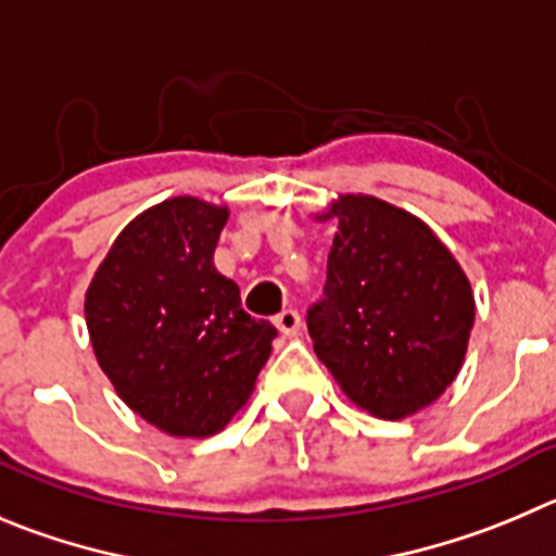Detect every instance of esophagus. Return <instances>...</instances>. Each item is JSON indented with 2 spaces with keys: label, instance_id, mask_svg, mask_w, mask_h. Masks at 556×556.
<instances>
[{
  "label": "esophagus",
  "instance_id": "esophagus-1",
  "mask_svg": "<svg viewBox=\"0 0 556 556\" xmlns=\"http://www.w3.org/2000/svg\"><path fill=\"white\" fill-rule=\"evenodd\" d=\"M274 324H277V329L282 331L285 337H295L299 331H302V315L288 307V309H282L277 318H274Z\"/></svg>",
  "mask_w": 556,
  "mask_h": 556
}]
</instances>
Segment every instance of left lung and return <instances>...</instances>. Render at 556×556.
<instances>
[{
	"mask_svg": "<svg viewBox=\"0 0 556 556\" xmlns=\"http://www.w3.org/2000/svg\"><path fill=\"white\" fill-rule=\"evenodd\" d=\"M324 295L307 309L315 354L359 408L403 419L430 406L464 365L475 295L425 222L370 194L331 202Z\"/></svg>",
	"mask_w": 556,
	"mask_h": 556,
	"instance_id": "obj_1",
	"label": "left lung"
}]
</instances>
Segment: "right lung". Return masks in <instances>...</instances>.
<instances>
[{
    "label": "right lung",
    "instance_id": "obj_1",
    "mask_svg": "<svg viewBox=\"0 0 556 556\" xmlns=\"http://www.w3.org/2000/svg\"><path fill=\"white\" fill-rule=\"evenodd\" d=\"M225 225V205L159 202L117 236L87 288L98 365L131 412L169 435L219 433L252 395L277 337L216 271Z\"/></svg>",
    "mask_w": 556,
    "mask_h": 556
}]
</instances>
